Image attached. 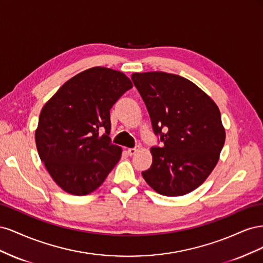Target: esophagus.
<instances>
[{"label":"esophagus","instance_id":"obj_1","mask_svg":"<svg viewBox=\"0 0 263 263\" xmlns=\"http://www.w3.org/2000/svg\"><path fill=\"white\" fill-rule=\"evenodd\" d=\"M139 149H140V147H139V146H136V147H134V148H129L127 151H128V155H129V156H134L135 154L137 153V151H139Z\"/></svg>","mask_w":263,"mask_h":263}]
</instances>
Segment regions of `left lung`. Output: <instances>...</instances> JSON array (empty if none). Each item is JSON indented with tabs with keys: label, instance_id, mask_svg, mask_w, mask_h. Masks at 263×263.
<instances>
[{
	"label": "left lung",
	"instance_id": "left-lung-1",
	"mask_svg": "<svg viewBox=\"0 0 263 263\" xmlns=\"http://www.w3.org/2000/svg\"><path fill=\"white\" fill-rule=\"evenodd\" d=\"M158 141L141 174L156 192L181 196L200 186L216 165L225 129L215 102L187 79L166 72L133 73Z\"/></svg>",
	"mask_w": 263,
	"mask_h": 263
}]
</instances>
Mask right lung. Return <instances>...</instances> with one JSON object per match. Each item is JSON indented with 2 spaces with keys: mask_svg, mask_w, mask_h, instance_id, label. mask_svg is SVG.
<instances>
[{
  "mask_svg": "<svg viewBox=\"0 0 263 263\" xmlns=\"http://www.w3.org/2000/svg\"><path fill=\"white\" fill-rule=\"evenodd\" d=\"M132 87L123 72L94 67L71 78L44 105L36 147L63 191L90 194L119 161L122 148L109 138V109Z\"/></svg>",
  "mask_w": 263,
  "mask_h": 263,
  "instance_id": "1",
  "label": "right lung"
}]
</instances>
